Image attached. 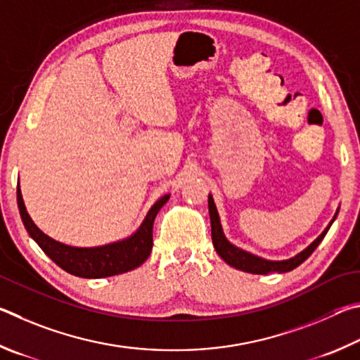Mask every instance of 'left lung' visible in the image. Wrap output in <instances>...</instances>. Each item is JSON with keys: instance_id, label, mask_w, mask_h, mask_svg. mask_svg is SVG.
<instances>
[{"instance_id": "left-lung-1", "label": "left lung", "mask_w": 360, "mask_h": 360, "mask_svg": "<svg viewBox=\"0 0 360 360\" xmlns=\"http://www.w3.org/2000/svg\"><path fill=\"white\" fill-rule=\"evenodd\" d=\"M209 212H210V221H212V240H213V247H215L217 253L221 256V259L229 264V266L236 267L238 270H243V272L248 274H257V275H266L270 272H291L295 267H299L302 262H304L308 256H310L314 250H316L318 245L323 242V238L326 237L327 231L333 223V219L337 218L338 212L335 213V217L330 221V224L324 229L323 234H321L316 240H314L310 247L305 248L302 253L297 256L291 257V259L286 261H267L262 259L259 256H255L251 253H247L240 248L234 247V245L228 242V238L224 237L223 229H221V223H219V217L217 212L215 202H213V198L209 196Z\"/></svg>"}]
</instances>
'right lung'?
Segmentation results:
<instances>
[{
    "mask_svg": "<svg viewBox=\"0 0 360 360\" xmlns=\"http://www.w3.org/2000/svg\"><path fill=\"white\" fill-rule=\"evenodd\" d=\"M169 200V194L156 200L148 210L143 223L134 234L122 242L109 243L96 248H75L60 243L37 228L25 209L20 188H17V204L20 210L22 221L28 234L34 238L56 266L68 274L82 276V278H103V276L120 275L136 269L147 261L153 248V221L161 207Z\"/></svg>",
    "mask_w": 360,
    "mask_h": 360,
    "instance_id": "right-lung-1",
    "label": "right lung"
}]
</instances>
